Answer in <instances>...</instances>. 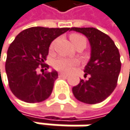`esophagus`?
I'll return each instance as SVG.
<instances>
[{
  "instance_id": "34e87169",
  "label": "esophagus",
  "mask_w": 130,
  "mask_h": 130,
  "mask_svg": "<svg viewBox=\"0 0 130 130\" xmlns=\"http://www.w3.org/2000/svg\"><path fill=\"white\" fill-rule=\"evenodd\" d=\"M59 76L60 77H68V74L64 73H59Z\"/></svg>"
}]
</instances>
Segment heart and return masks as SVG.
Wrapping results in <instances>:
<instances>
[{
    "label": "heart",
    "mask_w": 130,
    "mask_h": 130,
    "mask_svg": "<svg viewBox=\"0 0 130 130\" xmlns=\"http://www.w3.org/2000/svg\"><path fill=\"white\" fill-rule=\"evenodd\" d=\"M69 39H70L71 42L73 43V45L74 46H76L79 44H83L85 46V44H86V40L85 38L80 35L77 34V33H73L70 36H69ZM54 46H55V41H53L51 43L50 45V50H53ZM77 61L75 59H69L66 57H59L57 60H55V61L53 63V66L58 71H61L64 73H68L71 70L73 66H77Z\"/></svg>",
    "instance_id": "obj_1"
}]
</instances>
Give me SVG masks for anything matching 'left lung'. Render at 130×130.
Returning <instances> with one entry per match:
<instances>
[{
  "label": "left lung",
  "instance_id": "8db88e82",
  "mask_svg": "<svg viewBox=\"0 0 130 130\" xmlns=\"http://www.w3.org/2000/svg\"><path fill=\"white\" fill-rule=\"evenodd\" d=\"M70 30L86 36L91 46V57L84 72L89 75L87 81L82 79L73 88L78 101L86 104L103 102L113 92L121 71L120 53L113 41L95 28H71Z\"/></svg>",
  "mask_w": 130,
  "mask_h": 130
}]
</instances>
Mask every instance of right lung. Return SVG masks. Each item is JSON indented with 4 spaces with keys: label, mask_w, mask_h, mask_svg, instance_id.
<instances>
[{
    "label": "right lung",
    "mask_w": 130,
    "mask_h": 130,
    "mask_svg": "<svg viewBox=\"0 0 130 130\" xmlns=\"http://www.w3.org/2000/svg\"><path fill=\"white\" fill-rule=\"evenodd\" d=\"M69 28L32 27L23 30L7 52L5 71L12 93L23 102H41L51 95L57 72L45 71L51 42ZM41 68L42 74L37 73Z\"/></svg>",
    "instance_id": "add662e5"
}]
</instances>
